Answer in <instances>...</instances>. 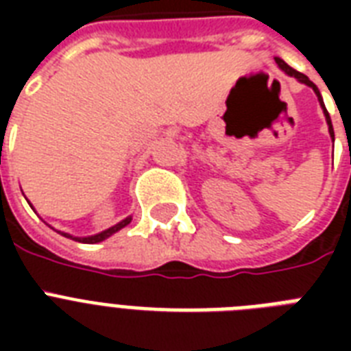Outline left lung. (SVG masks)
<instances>
[{"label":"left lung","instance_id":"obj_1","mask_svg":"<svg viewBox=\"0 0 351 351\" xmlns=\"http://www.w3.org/2000/svg\"><path fill=\"white\" fill-rule=\"evenodd\" d=\"M275 62H277V65H278V67L282 69L284 73L288 74V76H293V78H297V80H299L300 84L308 85V87H311V89L315 90L317 98H319V104H321L322 111H324V117H326V121H328V129H330V136H332V140H335V134H333V125H332V120H330V114H328L326 107H324V101H322V96H321V93H319V89H317V85L313 84V82H310V78H308V76H306V74L299 73V71H295V69H291V67H289L288 63H286V62H282V60H280V58H275Z\"/></svg>","mask_w":351,"mask_h":351}]
</instances>
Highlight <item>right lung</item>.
I'll list each match as a JSON object with an SVG mask.
<instances>
[{
	"mask_svg": "<svg viewBox=\"0 0 351 351\" xmlns=\"http://www.w3.org/2000/svg\"><path fill=\"white\" fill-rule=\"evenodd\" d=\"M129 222H131V217H127L125 220L118 222L117 226H112V228H109V230H106V231H101V233H98V234H93V237H71V234H67V233H62V234L63 237H69V239L78 240V242H84V244H96V242H101V240L109 239L112 233H117V231H120L121 228H125Z\"/></svg>",
	"mask_w": 351,
	"mask_h": 351,
	"instance_id": "add662e5",
	"label": "right lung"
}]
</instances>
